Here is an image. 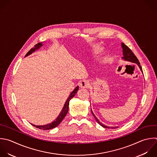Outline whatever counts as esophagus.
Here are the masks:
<instances>
[{
    "instance_id": "1",
    "label": "esophagus",
    "mask_w": 157,
    "mask_h": 157,
    "mask_svg": "<svg viewBox=\"0 0 157 157\" xmlns=\"http://www.w3.org/2000/svg\"><path fill=\"white\" fill-rule=\"evenodd\" d=\"M89 86V82L86 80H82L80 83V86L81 88H87Z\"/></svg>"
}]
</instances>
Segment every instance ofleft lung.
<instances>
[{
	"instance_id": "8db88e82",
	"label": "left lung",
	"mask_w": 157,
	"mask_h": 157,
	"mask_svg": "<svg viewBox=\"0 0 157 157\" xmlns=\"http://www.w3.org/2000/svg\"><path fill=\"white\" fill-rule=\"evenodd\" d=\"M121 46H122V48H123V56H124L123 58V59H124L126 60V61H131V62H132V63L137 64L138 66H139L140 70L142 71V67H141V66L140 65L139 61L138 59L137 58V57H136V56H135V55L134 54V53L132 52V50H131L127 45H124V44H123V43H122ZM91 113H92V114L93 115V116L94 117V118H95V119L96 120L97 122H98L100 125H101L102 127L105 128H110L109 126H107L103 124L102 123H101L99 121V120L96 117V116L94 115V113H93L92 110H91ZM112 128H117V127H112Z\"/></svg>"
}]
</instances>
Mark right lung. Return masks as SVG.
Returning <instances> with one entry per match:
<instances>
[{
	"label": "right lung",
	"instance_id": "right-lung-1",
	"mask_svg": "<svg viewBox=\"0 0 157 157\" xmlns=\"http://www.w3.org/2000/svg\"><path fill=\"white\" fill-rule=\"evenodd\" d=\"M42 45V42H40V43H38L36 45H35V47L34 48H31L28 53L25 56H28L29 55L31 54L33 52H35L36 50H37L38 48H40V47H41ZM78 90V86H77L75 89L71 93L70 96H69V98H67L66 102H65V104L63 107V109L62 110V111L61 112L60 114L59 115V116L58 117V118L52 123H49L48 124H46V125H43V126H37V125H34V124H33L34 126L37 128H39L40 129H44V130H48V129H52V128H54L55 127H56L61 121L62 120H63V118L65 117V116L66 115L67 112H68V110H69V101L70 100L75 96V94L77 93V91Z\"/></svg>",
	"mask_w": 157,
	"mask_h": 157
}]
</instances>
